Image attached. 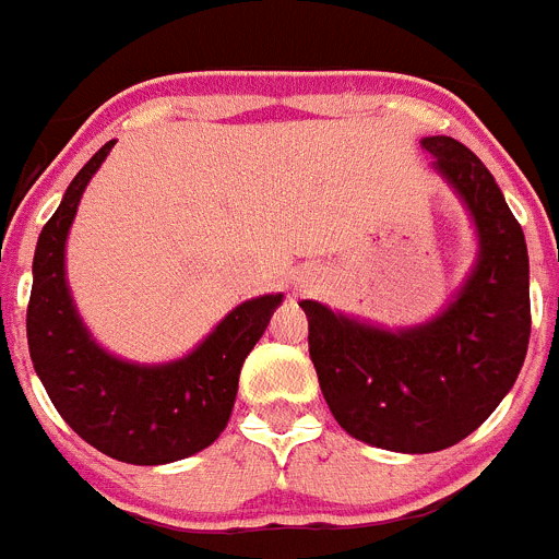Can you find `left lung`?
<instances>
[{
	"label": "left lung",
	"mask_w": 559,
	"mask_h": 559,
	"mask_svg": "<svg viewBox=\"0 0 559 559\" xmlns=\"http://www.w3.org/2000/svg\"><path fill=\"white\" fill-rule=\"evenodd\" d=\"M423 151L473 212L481 254L456 302L431 324L386 333L305 299L308 349L335 423L360 442L433 453L462 442L510 392L532 330L530 254L492 173L451 136Z\"/></svg>",
	"instance_id": "1"
}]
</instances>
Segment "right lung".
<instances>
[{
	"label": "right lung",
	"mask_w": 559,
	"mask_h": 559,
	"mask_svg": "<svg viewBox=\"0 0 559 559\" xmlns=\"http://www.w3.org/2000/svg\"><path fill=\"white\" fill-rule=\"evenodd\" d=\"M114 140L81 167L33 257L27 302L29 358L52 406L88 445L128 464H167L204 451L235 406L237 378L283 294L231 310L195 353L165 367H133L88 338L63 280V243L88 179Z\"/></svg>",
	"instance_id": "obj_1"
}]
</instances>
